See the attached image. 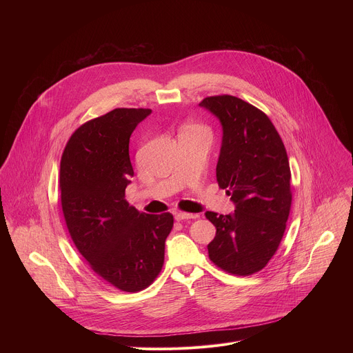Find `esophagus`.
I'll return each mask as SVG.
<instances>
[{
    "instance_id": "1",
    "label": "esophagus",
    "mask_w": 353,
    "mask_h": 353,
    "mask_svg": "<svg viewBox=\"0 0 353 353\" xmlns=\"http://www.w3.org/2000/svg\"><path fill=\"white\" fill-rule=\"evenodd\" d=\"M195 218H198V215L196 214H187V212H176L174 214V219L176 221H187V219H195Z\"/></svg>"
}]
</instances>
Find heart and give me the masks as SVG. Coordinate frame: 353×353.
I'll return each instance as SVG.
<instances>
[{"instance_id": "1", "label": "heart", "mask_w": 353, "mask_h": 353, "mask_svg": "<svg viewBox=\"0 0 353 353\" xmlns=\"http://www.w3.org/2000/svg\"><path fill=\"white\" fill-rule=\"evenodd\" d=\"M187 130H203V128L198 127V125H191V127H188Z\"/></svg>"}]
</instances>
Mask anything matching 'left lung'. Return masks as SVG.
Instances as JSON below:
<instances>
[{"instance_id":"obj_1","label":"left lung","mask_w":353,"mask_h":353,"mask_svg":"<svg viewBox=\"0 0 353 353\" xmlns=\"http://www.w3.org/2000/svg\"><path fill=\"white\" fill-rule=\"evenodd\" d=\"M222 125L216 180L234 204L229 215L205 212L216 228L211 261L226 272L263 270L282 240L290 211V169L283 142L265 113L244 100L211 96L199 103Z\"/></svg>"}]
</instances>
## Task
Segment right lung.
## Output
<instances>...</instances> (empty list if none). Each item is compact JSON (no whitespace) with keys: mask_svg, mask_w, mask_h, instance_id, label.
Instances as JSON below:
<instances>
[{"mask_svg":"<svg viewBox=\"0 0 353 353\" xmlns=\"http://www.w3.org/2000/svg\"><path fill=\"white\" fill-rule=\"evenodd\" d=\"M152 110L114 109L81 125L60 165L61 205L68 232L90 268L124 292L158 276L173 215H148L130 207L125 187L134 176L130 137Z\"/></svg>","mask_w":353,"mask_h":353,"instance_id":"1","label":"right lung"}]
</instances>
